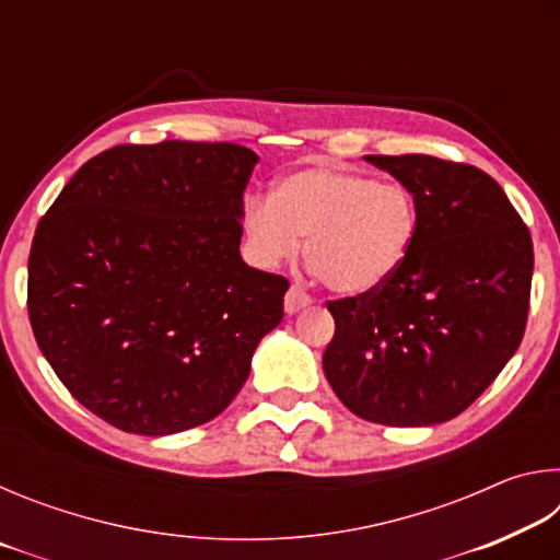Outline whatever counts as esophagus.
Instances as JSON below:
<instances>
[{"label": "esophagus", "instance_id": "obj_1", "mask_svg": "<svg viewBox=\"0 0 560 560\" xmlns=\"http://www.w3.org/2000/svg\"><path fill=\"white\" fill-rule=\"evenodd\" d=\"M306 306H311V296H308V293H303L301 289L291 287V289L287 291V299H283V308H287V314L293 316V314H299V311H303Z\"/></svg>", "mask_w": 560, "mask_h": 560}]
</instances>
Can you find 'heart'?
I'll use <instances>...</instances> for the list:
<instances>
[{
	"mask_svg": "<svg viewBox=\"0 0 560 560\" xmlns=\"http://www.w3.org/2000/svg\"><path fill=\"white\" fill-rule=\"evenodd\" d=\"M420 214L412 192L338 165L281 177L271 197H246L242 230L264 269L291 261L306 240V261L330 291L363 296L390 283L410 257Z\"/></svg>",
	"mask_w": 560,
	"mask_h": 560,
	"instance_id": "obj_1",
	"label": "heart"
}]
</instances>
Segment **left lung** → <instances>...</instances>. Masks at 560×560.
<instances>
[{
	"label": "left lung",
	"mask_w": 560,
	"mask_h": 560,
	"mask_svg": "<svg viewBox=\"0 0 560 560\" xmlns=\"http://www.w3.org/2000/svg\"><path fill=\"white\" fill-rule=\"evenodd\" d=\"M417 202L420 226L383 289L328 301L324 373L350 412L428 428L467 410L524 338L534 244L485 170L432 155H365Z\"/></svg>",
	"instance_id": "1"
}]
</instances>
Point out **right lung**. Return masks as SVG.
I'll list each match as a JSON object with an SVG mask.
<instances>
[{
  "mask_svg": "<svg viewBox=\"0 0 560 560\" xmlns=\"http://www.w3.org/2000/svg\"><path fill=\"white\" fill-rule=\"evenodd\" d=\"M234 143L116 145L36 226L30 320L59 381L122 432L175 434L220 415L283 318L289 281L246 267Z\"/></svg>",
  "mask_w": 560,
  "mask_h": 560,
  "instance_id": "right-lung-1",
  "label": "right lung"
}]
</instances>
